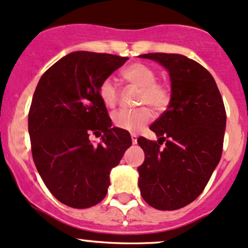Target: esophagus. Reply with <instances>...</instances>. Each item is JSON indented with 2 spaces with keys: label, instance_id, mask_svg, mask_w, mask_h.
Here are the masks:
<instances>
[{
  "label": "esophagus",
  "instance_id": "esophagus-1",
  "mask_svg": "<svg viewBox=\"0 0 248 248\" xmlns=\"http://www.w3.org/2000/svg\"><path fill=\"white\" fill-rule=\"evenodd\" d=\"M132 142H133V144H136L138 143V135H136V134H132Z\"/></svg>",
  "mask_w": 248,
  "mask_h": 248
}]
</instances>
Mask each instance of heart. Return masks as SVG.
<instances>
[{
	"instance_id": "b5f03b06",
	"label": "heart",
	"mask_w": 248,
	"mask_h": 248,
	"mask_svg": "<svg viewBox=\"0 0 248 248\" xmlns=\"http://www.w3.org/2000/svg\"><path fill=\"white\" fill-rule=\"evenodd\" d=\"M121 77L134 86L140 88L138 95L139 105L153 107L156 112H162L168 107L171 99V87L166 81L157 80V72L144 62H132L121 71ZM98 94L102 104L114 108L119 102L120 92L110 78L104 79L98 86ZM149 107L135 109H120L112 116L116 128L126 132L136 133L153 120V112Z\"/></svg>"
}]
</instances>
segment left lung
Wrapping results in <instances>:
<instances>
[{
  "label": "left lung",
  "instance_id": "8db88e82",
  "mask_svg": "<svg viewBox=\"0 0 248 248\" xmlns=\"http://www.w3.org/2000/svg\"><path fill=\"white\" fill-rule=\"evenodd\" d=\"M169 71L171 100L150 126L158 141L141 138L138 168L141 196L150 206L172 211L203 192L223 153L226 110L211 73L178 53H147ZM166 142V146L160 144Z\"/></svg>",
  "mask_w": 248,
  "mask_h": 248
}]
</instances>
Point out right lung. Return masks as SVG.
Returning <instances> with one entry per match:
<instances>
[{
    "label": "right lung",
    "instance_id": "add662e5",
    "mask_svg": "<svg viewBox=\"0 0 248 248\" xmlns=\"http://www.w3.org/2000/svg\"><path fill=\"white\" fill-rule=\"evenodd\" d=\"M128 57L77 51L62 57L39 79L28 118L31 153L50 192L65 205L91 207L105 198L109 172L130 135L112 128L99 84ZM103 134L94 146L89 136Z\"/></svg>",
    "mask_w": 248,
    "mask_h": 248
}]
</instances>
